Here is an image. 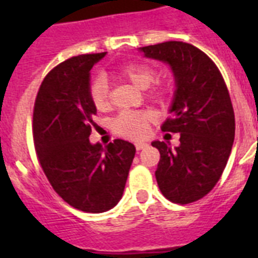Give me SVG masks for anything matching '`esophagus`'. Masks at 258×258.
<instances>
[{
  "mask_svg": "<svg viewBox=\"0 0 258 258\" xmlns=\"http://www.w3.org/2000/svg\"><path fill=\"white\" fill-rule=\"evenodd\" d=\"M147 143H142V142H138V143H135V149L138 150V151H141V150L143 149H147Z\"/></svg>",
  "mask_w": 258,
  "mask_h": 258,
  "instance_id": "34e87169",
  "label": "esophagus"
}]
</instances>
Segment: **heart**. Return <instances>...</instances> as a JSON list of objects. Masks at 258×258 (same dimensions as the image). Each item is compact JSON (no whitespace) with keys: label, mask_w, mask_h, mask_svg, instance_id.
Returning <instances> with one entry per match:
<instances>
[{"label":"heart","mask_w":258,"mask_h":258,"mask_svg":"<svg viewBox=\"0 0 258 258\" xmlns=\"http://www.w3.org/2000/svg\"><path fill=\"white\" fill-rule=\"evenodd\" d=\"M116 78L131 83L139 89L149 88L157 78V71L146 62H128L113 71ZM169 92V86L166 83L157 82L150 89V97L154 100H162ZM89 100L97 111H107L111 107L108 93V83L103 76L93 79L88 89ZM153 121V115L147 111H134L121 112L112 120L113 133L127 139H143L149 134L150 124Z\"/></svg>","instance_id":"b5f03b06"}]
</instances>
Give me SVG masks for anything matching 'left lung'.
<instances>
[{
    "label": "left lung",
    "instance_id": "8db88e82",
    "mask_svg": "<svg viewBox=\"0 0 258 258\" xmlns=\"http://www.w3.org/2000/svg\"><path fill=\"white\" fill-rule=\"evenodd\" d=\"M141 50L167 62L175 76L171 116L162 131L179 133L180 145L151 143L161 154L158 186L174 204H191L212 191L232 151L236 120L228 87L212 58L191 44L166 41Z\"/></svg>",
    "mask_w": 258,
    "mask_h": 258
}]
</instances>
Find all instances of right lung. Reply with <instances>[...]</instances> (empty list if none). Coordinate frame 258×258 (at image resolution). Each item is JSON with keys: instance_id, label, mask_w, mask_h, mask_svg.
Returning <instances> with one entry per match:
<instances>
[{"instance_id": "1", "label": "right lung", "mask_w": 258, "mask_h": 258, "mask_svg": "<svg viewBox=\"0 0 258 258\" xmlns=\"http://www.w3.org/2000/svg\"><path fill=\"white\" fill-rule=\"evenodd\" d=\"M105 52L80 54L42 80L33 109L37 159L49 183L72 208L103 213L120 201L135 157L130 142L91 145L96 108L89 100V71Z\"/></svg>"}]
</instances>
